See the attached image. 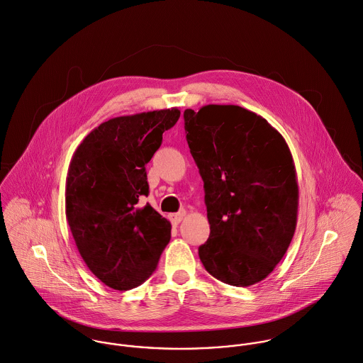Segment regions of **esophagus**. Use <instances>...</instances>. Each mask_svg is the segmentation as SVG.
<instances>
[{"label":"esophagus","instance_id":"1","mask_svg":"<svg viewBox=\"0 0 363 363\" xmlns=\"http://www.w3.org/2000/svg\"><path fill=\"white\" fill-rule=\"evenodd\" d=\"M185 216V211H182V212H178V213H174V215H169V220H171V223L172 224H179L181 223V220L184 218Z\"/></svg>","mask_w":363,"mask_h":363}]
</instances>
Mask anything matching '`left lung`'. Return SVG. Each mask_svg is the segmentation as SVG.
Returning a JSON list of instances; mask_svg holds the SVG:
<instances>
[{"label":"left lung","mask_w":363,"mask_h":363,"mask_svg":"<svg viewBox=\"0 0 363 363\" xmlns=\"http://www.w3.org/2000/svg\"><path fill=\"white\" fill-rule=\"evenodd\" d=\"M184 119L211 224L199 258L224 284L255 285L281 262L296 230L298 186L289 145L267 119L237 105L186 109Z\"/></svg>","instance_id":"obj_1"}]
</instances>
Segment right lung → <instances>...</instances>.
<instances>
[{
    "instance_id": "obj_1",
    "label": "right lung",
    "mask_w": 363,
    "mask_h": 363,
    "mask_svg": "<svg viewBox=\"0 0 363 363\" xmlns=\"http://www.w3.org/2000/svg\"><path fill=\"white\" fill-rule=\"evenodd\" d=\"M178 108L109 119L74 151L66 179V218L88 269L106 286L129 290L155 271L171 223L148 203L145 164Z\"/></svg>"
}]
</instances>
